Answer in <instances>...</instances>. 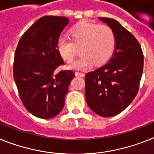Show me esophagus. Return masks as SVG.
Segmentation results:
<instances>
[{
	"mask_svg": "<svg viewBox=\"0 0 154 154\" xmlns=\"http://www.w3.org/2000/svg\"><path fill=\"white\" fill-rule=\"evenodd\" d=\"M75 75H76L77 77H85V73H82V72H76V73H75Z\"/></svg>",
	"mask_w": 154,
	"mask_h": 154,
	"instance_id": "1",
	"label": "esophagus"
}]
</instances>
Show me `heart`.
I'll return each instance as SVG.
<instances>
[{"instance_id":"obj_1","label":"heart","mask_w":154,"mask_h":154,"mask_svg":"<svg viewBox=\"0 0 154 154\" xmlns=\"http://www.w3.org/2000/svg\"><path fill=\"white\" fill-rule=\"evenodd\" d=\"M69 38L61 37L57 43L58 51L66 63H72L80 51L83 53L72 64L73 69H84L94 64L102 65L112 56L116 47V35L107 25H99L82 20L69 31Z\"/></svg>"}]
</instances>
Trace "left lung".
Segmentation results:
<instances>
[{"label":"left lung","instance_id":"obj_1","mask_svg":"<svg viewBox=\"0 0 154 154\" xmlns=\"http://www.w3.org/2000/svg\"><path fill=\"white\" fill-rule=\"evenodd\" d=\"M113 29L116 47L105 65L85 75V99L99 116L113 117L134 100L143 70V53L135 36L115 19L100 17Z\"/></svg>","mask_w":154,"mask_h":154}]
</instances>
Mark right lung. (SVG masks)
<instances>
[{"instance_id": "1", "label": "right lung", "mask_w": 154, "mask_h": 154, "mask_svg": "<svg viewBox=\"0 0 154 154\" xmlns=\"http://www.w3.org/2000/svg\"><path fill=\"white\" fill-rule=\"evenodd\" d=\"M69 23L63 16H44L23 33L14 58V80L26 109L35 117L49 119L63 109L73 70L55 69L63 65L58 51L59 35Z\"/></svg>"}]
</instances>
